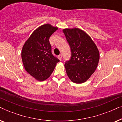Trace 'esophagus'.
Instances as JSON below:
<instances>
[{
	"instance_id": "1",
	"label": "esophagus",
	"mask_w": 122,
	"mask_h": 122,
	"mask_svg": "<svg viewBox=\"0 0 122 122\" xmlns=\"http://www.w3.org/2000/svg\"><path fill=\"white\" fill-rule=\"evenodd\" d=\"M58 58H59V59L60 60V61H61V58H62V56H61V54H60V55H59V56H58Z\"/></svg>"
}]
</instances>
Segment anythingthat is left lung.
I'll return each mask as SVG.
<instances>
[{"label": "left lung", "instance_id": "left-lung-1", "mask_svg": "<svg viewBox=\"0 0 122 122\" xmlns=\"http://www.w3.org/2000/svg\"><path fill=\"white\" fill-rule=\"evenodd\" d=\"M71 49V56L64 64L66 74L73 83L87 81L97 68L99 52L87 33L79 28L63 30Z\"/></svg>", "mask_w": 122, "mask_h": 122}]
</instances>
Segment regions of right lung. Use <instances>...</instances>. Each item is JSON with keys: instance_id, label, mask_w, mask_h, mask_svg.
Returning a JSON list of instances; mask_svg holds the SVG:
<instances>
[{"instance_id": "1", "label": "right lung", "mask_w": 122, "mask_h": 122, "mask_svg": "<svg viewBox=\"0 0 122 122\" xmlns=\"http://www.w3.org/2000/svg\"><path fill=\"white\" fill-rule=\"evenodd\" d=\"M58 29L49 24L40 26L23 46L21 59L25 69L38 81L48 79L59 61L52 54L49 41L51 35Z\"/></svg>"}]
</instances>
